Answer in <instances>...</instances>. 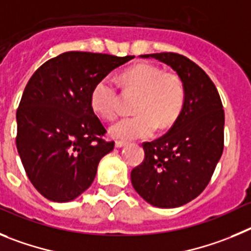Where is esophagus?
I'll list each match as a JSON object with an SVG mask.
<instances>
[{"instance_id":"34e87169","label":"esophagus","mask_w":251,"mask_h":251,"mask_svg":"<svg viewBox=\"0 0 251 251\" xmlns=\"http://www.w3.org/2000/svg\"><path fill=\"white\" fill-rule=\"evenodd\" d=\"M115 145H116V148H123V146L126 145V141L125 140H116Z\"/></svg>"}]
</instances>
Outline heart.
<instances>
[{"instance_id": "b5f03b06", "label": "heart", "mask_w": 251, "mask_h": 251, "mask_svg": "<svg viewBox=\"0 0 251 251\" xmlns=\"http://www.w3.org/2000/svg\"><path fill=\"white\" fill-rule=\"evenodd\" d=\"M126 90L139 91L135 116L123 117L110 127L116 139L132 140L149 137L160 127L170 126L181 114L185 103L184 81L175 72H162L151 64H137L126 69L120 76ZM90 103L96 114L112 120L119 110V91L110 76L95 82L90 92Z\"/></svg>"}]
</instances>
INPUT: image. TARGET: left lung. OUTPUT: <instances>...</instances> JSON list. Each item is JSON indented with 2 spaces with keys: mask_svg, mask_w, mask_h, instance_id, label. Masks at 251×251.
Returning <instances> with one entry per match:
<instances>
[{
  "mask_svg": "<svg viewBox=\"0 0 251 251\" xmlns=\"http://www.w3.org/2000/svg\"><path fill=\"white\" fill-rule=\"evenodd\" d=\"M173 67L185 85V103L170 130L144 142L145 157L131 171L135 190L149 204L177 207L210 182L224 150V109L215 85L195 62L175 52L151 53Z\"/></svg>",
  "mask_w": 251,
  "mask_h": 251,
  "instance_id": "8db88e82",
  "label": "left lung"
}]
</instances>
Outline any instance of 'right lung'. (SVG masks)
Segmentation results:
<instances>
[{
	"mask_svg": "<svg viewBox=\"0 0 251 251\" xmlns=\"http://www.w3.org/2000/svg\"><path fill=\"white\" fill-rule=\"evenodd\" d=\"M134 56L70 51L50 58L27 82L20 101L16 146L36 190L66 202L89 189L112 151L90 103L92 86Z\"/></svg>",
	"mask_w": 251,
	"mask_h": 251,
	"instance_id": "1",
	"label": "right lung"
}]
</instances>
